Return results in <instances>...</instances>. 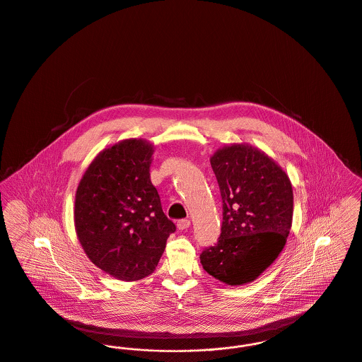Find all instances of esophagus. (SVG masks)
Masks as SVG:
<instances>
[{
    "mask_svg": "<svg viewBox=\"0 0 362 362\" xmlns=\"http://www.w3.org/2000/svg\"><path fill=\"white\" fill-rule=\"evenodd\" d=\"M176 225H177V228H179L180 230H183V229H187L189 225H191V223H189V218H182V220L177 221V224Z\"/></svg>",
    "mask_w": 362,
    "mask_h": 362,
    "instance_id": "1",
    "label": "esophagus"
}]
</instances>
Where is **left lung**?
<instances>
[{
	"label": "left lung",
	"instance_id": "left-lung-1",
	"mask_svg": "<svg viewBox=\"0 0 362 362\" xmlns=\"http://www.w3.org/2000/svg\"><path fill=\"white\" fill-rule=\"evenodd\" d=\"M223 199L217 244L201 254L202 267L228 285L257 279L279 255L292 226L288 175L258 149L235 144L210 158Z\"/></svg>",
	"mask_w": 362,
	"mask_h": 362
}]
</instances>
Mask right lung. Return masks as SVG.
I'll list each match as a JSON object with an SVG mask.
<instances>
[{
    "label": "right lung",
    "mask_w": 362,
    "mask_h": 362,
    "mask_svg": "<svg viewBox=\"0 0 362 362\" xmlns=\"http://www.w3.org/2000/svg\"><path fill=\"white\" fill-rule=\"evenodd\" d=\"M153 146L124 139L98 156L76 192L74 225L99 269L122 281L152 274L176 230L151 182Z\"/></svg>",
    "instance_id": "obj_1"
}]
</instances>
